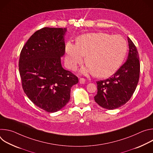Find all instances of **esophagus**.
Masks as SVG:
<instances>
[{"label":"esophagus","mask_w":153,"mask_h":153,"mask_svg":"<svg viewBox=\"0 0 153 153\" xmlns=\"http://www.w3.org/2000/svg\"><path fill=\"white\" fill-rule=\"evenodd\" d=\"M85 82H86L85 79H84V78H80V79H79V82H80L81 84H84V83H85Z\"/></svg>","instance_id":"34e87169"}]
</instances>
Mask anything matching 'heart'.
I'll return each mask as SVG.
<instances>
[{"instance_id":"b5f03b06","label":"heart","mask_w":153,"mask_h":153,"mask_svg":"<svg viewBox=\"0 0 153 153\" xmlns=\"http://www.w3.org/2000/svg\"><path fill=\"white\" fill-rule=\"evenodd\" d=\"M77 44L71 42L65 47V63L68 68L75 70L83 63L84 56L88 65L82 73H91L105 78L114 74L122 65L127 52L126 40L119 35L97 33L79 36Z\"/></svg>"}]
</instances>
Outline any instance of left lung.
Instances as JSON below:
<instances>
[{
  "mask_svg": "<svg viewBox=\"0 0 153 153\" xmlns=\"http://www.w3.org/2000/svg\"><path fill=\"white\" fill-rule=\"evenodd\" d=\"M129 53L126 61L111 76L96 82L97 93L96 102L105 109L114 110L125 105L133 96L140 74V62L137 50L128 37Z\"/></svg>",
  "mask_w": 153,
  "mask_h": 153,
  "instance_id": "obj_1",
  "label": "left lung"
}]
</instances>
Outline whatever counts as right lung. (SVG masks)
<instances>
[{
  "label": "right lung",
  "instance_id": "right-lung-1",
  "mask_svg": "<svg viewBox=\"0 0 153 153\" xmlns=\"http://www.w3.org/2000/svg\"><path fill=\"white\" fill-rule=\"evenodd\" d=\"M67 31V28H43L30 37L20 54L19 70L23 90L34 105L48 113L66 105L71 87L79 82L76 76L61 65Z\"/></svg>",
  "mask_w": 153,
  "mask_h": 153
}]
</instances>
